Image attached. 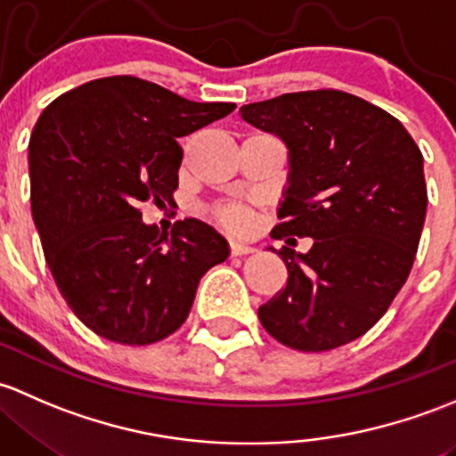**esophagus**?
Listing matches in <instances>:
<instances>
[{
    "instance_id": "1",
    "label": "esophagus",
    "mask_w": 456,
    "mask_h": 456,
    "mask_svg": "<svg viewBox=\"0 0 456 456\" xmlns=\"http://www.w3.org/2000/svg\"><path fill=\"white\" fill-rule=\"evenodd\" d=\"M250 252H255V248L248 246V243L230 241V255L232 256H243V255H250Z\"/></svg>"
}]
</instances>
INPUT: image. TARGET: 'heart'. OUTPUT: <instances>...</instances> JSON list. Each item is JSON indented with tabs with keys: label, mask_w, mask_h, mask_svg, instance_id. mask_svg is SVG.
I'll return each mask as SVG.
<instances>
[{
	"label": "heart",
	"mask_w": 456,
	"mask_h": 456,
	"mask_svg": "<svg viewBox=\"0 0 456 456\" xmlns=\"http://www.w3.org/2000/svg\"><path fill=\"white\" fill-rule=\"evenodd\" d=\"M215 215L230 230H243L248 226V213L243 208H239V206H222Z\"/></svg>",
	"instance_id": "heart-1"
}]
</instances>
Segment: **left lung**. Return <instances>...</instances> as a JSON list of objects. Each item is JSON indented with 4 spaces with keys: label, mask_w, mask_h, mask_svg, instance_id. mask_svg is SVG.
<instances>
[{
    "label": "left lung",
    "mask_w": 456,
    "mask_h": 456,
    "mask_svg": "<svg viewBox=\"0 0 456 456\" xmlns=\"http://www.w3.org/2000/svg\"><path fill=\"white\" fill-rule=\"evenodd\" d=\"M241 118L288 147L272 239H314L305 256L274 250L288 285L261 305V325L298 351L364 336L406 283L419 246L428 204L419 147L388 111L338 89L250 102Z\"/></svg>",
    "instance_id": "left-lung-1"
}]
</instances>
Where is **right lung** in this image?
<instances>
[{
    "label": "right lung",
    "mask_w": 456,
    "mask_h": 456,
    "mask_svg": "<svg viewBox=\"0 0 456 456\" xmlns=\"http://www.w3.org/2000/svg\"><path fill=\"white\" fill-rule=\"evenodd\" d=\"M234 102H195L135 77L69 89L44 110L28 144L30 204L56 288L78 321L120 345H153L182 327L200 279L230 255L200 219L168 234L140 204L173 200L177 138Z\"/></svg>",
    "instance_id": "right-lung-1"
}]
</instances>
